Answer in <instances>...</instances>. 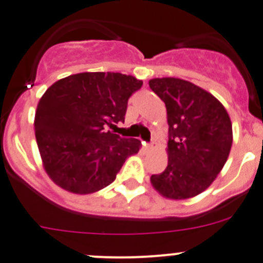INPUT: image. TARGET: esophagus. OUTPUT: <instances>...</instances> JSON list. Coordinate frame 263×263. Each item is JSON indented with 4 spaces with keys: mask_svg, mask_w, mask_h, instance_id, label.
Segmentation results:
<instances>
[{
    "mask_svg": "<svg viewBox=\"0 0 263 263\" xmlns=\"http://www.w3.org/2000/svg\"><path fill=\"white\" fill-rule=\"evenodd\" d=\"M157 146V143H155V141H152L150 143H145V152H150V150H153V148Z\"/></svg>",
    "mask_w": 263,
    "mask_h": 263,
    "instance_id": "34e87169",
    "label": "esophagus"
}]
</instances>
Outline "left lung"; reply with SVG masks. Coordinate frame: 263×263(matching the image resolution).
<instances>
[{
  "label": "left lung",
  "mask_w": 263,
  "mask_h": 263,
  "mask_svg": "<svg viewBox=\"0 0 263 263\" xmlns=\"http://www.w3.org/2000/svg\"><path fill=\"white\" fill-rule=\"evenodd\" d=\"M148 85L166 104L168 163L150 180L168 199H190L210 187L231 153L232 122L222 104L203 88L175 78Z\"/></svg>",
  "instance_id": "1"
}]
</instances>
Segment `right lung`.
Returning <instances> with one entry per match:
<instances>
[{"label": "right lung", "instance_id": "add662e5", "mask_svg": "<svg viewBox=\"0 0 263 263\" xmlns=\"http://www.w3.org/2000/svg\"><path fill=\"white\" fill-rule=\"evenodd\" d=\"M142 81L120 72H83L51 85L35 113V138L55 184L87 195L115 182L139 141L109 127L124 122L130 96Z\"/></svg>", "mask_w": 263, "mask_h": 263}]
</instances>
